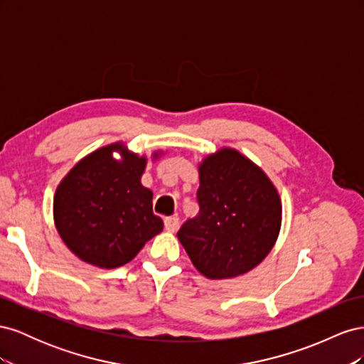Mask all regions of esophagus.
<instances>
[{
	"mask_svg": "<svg viewBox=\"0 0 364 364\" xmlns=\"http://www.w3.org/2000/svg\"><path fill=\"white\" fill-rule=\"evenodd\" d=\"M164 226H165V229L168 230V232H174V230L179 228V218L176 217V215L167 217V218L164 220Z\"/></svg>",
	"mask_w": 364,
	"mask_h": 364,
	"instance_id": "34e87169",
	"label": "esophagus"
}]
</instances>
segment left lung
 <instances>
[{"label":"left lung","mask_w":364,"mask_h":364,"mask_svg":"<svg viewBox=\"0 0 364 364\" xmlns=\"http://www.w3.org/2000/svg\"><path fill=\"white\" fill-rule=\"evenodd\" d=\"M199 214L178 230L194 267L206 278H234L267 257L281 228V200L255 164L223 149L199 168Z\"/></svg>","instance_id":"left-lung-1"}]
</instances>
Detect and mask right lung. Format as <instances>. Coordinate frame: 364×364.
<instances>
[{"label": "right lung", "instance_id": "obj_1", "mask_svg": "<svg viewBox=\"0 0 364 364\" xmlns=\"http://www.w3.org/2000/svg\"><path fill=\"white\" fill-rule=\"evenodd\" d=\"M124 150V161L112 158ZM146 158L112 144L91 153L67 174L54 196V222L80 259L115 269L134 259L164 223L153 214L151 191L141 185Z\"/></svg>", "mask_w": 364, "mask_h": 364}]
</instances>
